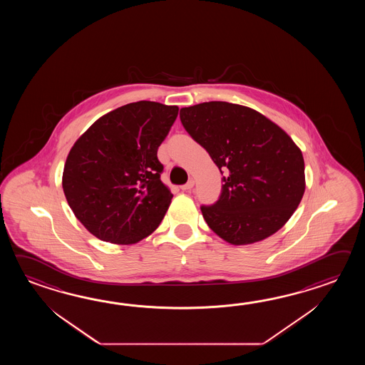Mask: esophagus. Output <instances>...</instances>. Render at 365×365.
Here are the masks:
<instances>
[{"mask_svg": "<svg viewBox=\"0 0 365 365\" xmlns=\"http://www.w3.org/2000/svg\"><path fill=\"white\" fill-rule=\"evenodd\" d=\"M194 186V181L193 180H189L187 182H186L185 185H181V190L182 192H187V190H190L192 187Z\"/></svg>", "mask_w": 365, "mask_h": 365, "instance_id": "esophagus-1", "label": "esophagus"}]
</instances>
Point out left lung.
<instances>
[{"mask_svg":"<svg viewBox=\"0 0 365 365\" xmlns=\"http://www.w3.org/2000/svg\"><path fill=\"white\" fill-rule=\"evenodd\" d=\"M180 120L225 173L219 200L201 206L219 237L247 245L287 223L305 190L303 154L287 133L255 109L227 101L181 108Z\"/></svg>","mask_w":365,"mask_h":365,"instance_id":"left-lung-1","label":"left lung"}]
</instances>
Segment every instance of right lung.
<instances>
[{"instance_id":"right-lung-1","label":"right lung","mask_w":365,"mask_h":365,"mask_svg":"<svg viewBox=\"0 0 365 365\" xmlns=\"http://www.w3.org/2000/svg\"><path fill=\"white\" fill-rule=\"evenodd\" d=\"M178 113V106L156 101L126 104L96 120L70 150L63 193L98 239L134 244L163 220L173 194L156 154Z\"/></svg>"}]
</instances>
